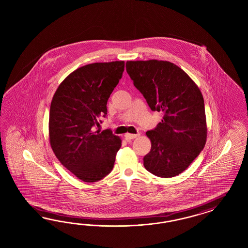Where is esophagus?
Returning a JSON list of instances; mask_svg holds the SVG:
<instances>
[{"mask_svg":"<svg viewBox=\"0 0 248 248\" xmlns=\"http://www.w3.org/2000/svg\"><path fill=\"white\" fill-rule=\"evenodd\" d=\"M137 136H139V134H137V135H134V134H125L124 135V137H125V139L126 140H132V139H135L136 138Z\"/></svg>","mask_w":248,"mask_h":248,"instance_id":"1","label":"esophagus"}]
</instances>
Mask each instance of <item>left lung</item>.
<instances>
[{"instance_id":"obj_1","label":"left lung","mask_w":248,"mask_h":248,"mask_svg":"<svg viewBox=\"0 0 248 248\" xmlns=\"http://www.w3.org/2000/svg\"><path fill=\"white\" fill-rule=\"evenodd\" d=\"M126 71L151 110L165 113L156 128L146 132L152 146L143 157L145 169L164 178L180 174L206 143L201 91L184 70L167 61H127Z\"/></svg>"}]
</instances>
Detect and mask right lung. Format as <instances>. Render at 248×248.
<instances>
[{"mask_svg":"<svg viewBox=\"0 0 248 248\" xmlns=\"http://www.w3.org/2000/svg\"><path fill=\"white\" fill-rule=\"evenodd\" d=\"M124 71V61L86 64L68 75L53 94L51 147L61 164L83 182L101 180L113 170L122 140L93 126L107 114V101Z\"/></svg>","mask_w":248,"mask_h":248,"instance_id":"1","label":"right lung"}]
</instances>
